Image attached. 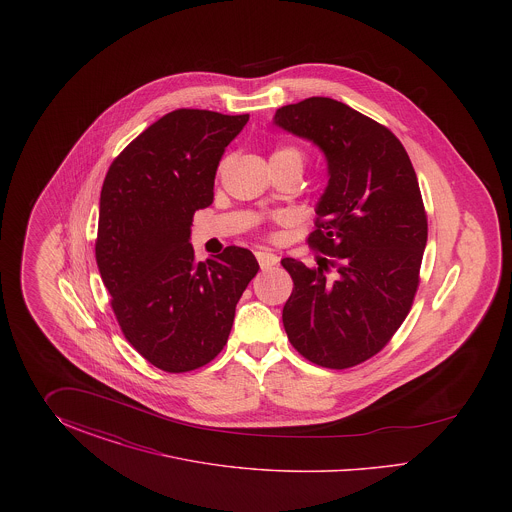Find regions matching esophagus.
Returning <instances> with one entry per match:
<instances>
[{
    "mask_svg": "<svg viewBox=\"0 0 512 512\" xmlns=\"http://www.w3.org/2000/svg\"><path fill=\"white\" fill-rule=\"evenodd\" d=\"M255 257H257V261H259V267L263 268V270H268V268L274 267V265L280 261L274 253H270L267 249L257 251V253H255Z\"/></svg>",
    "mask_w": 512,
    "mask_h": 512,
    "instance_id": "esophagus-1",
    "label": "esophagus"
}]
</instances>
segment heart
Returning <instances> with one entry per match:
<instances>
[{"label": "heart", "mask_w": 512, "mask_h": 512, "mask_svg": "<svg viewBox=\"0 0 512 512\" xmlns=\"http://www.w3.org/2000/svg\"><path fill=\"white\" fill-rule=\"evenodd\" d=\"M270 163H278V165H290L295 169H303V163H305V155L299 147L293 146H282L272 151L270 155Z\"/></svg>", "instance_id": "obj_1"}]
</instances>
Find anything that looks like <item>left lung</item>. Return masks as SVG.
<instances>
[{"label": "left lung", "mask_w": 512, "mask_h": 512, "mask_svg": "<svg viewBox=\"0 0 512 512\" xmlns=\"http://www.w3.org/2000/svg\"><path fill=\"white\" fill-rule=\"evenodd\" d=\"M274 124L313 142L328 163L309 236L326 257L318 268L282 259L293 280L282 311L288 340L315 365L365 363L403 324L418 288L428 220L413 163L386 126L336 99L284 105Z\"/></svg>", "instance_id": "obj_1"}]
</instances>
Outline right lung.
I'll list each match as a JSON object with an SVG mask.
<instances>
[{
    "instance_id": "obj_1",
    "label": "right lung",
    "mask_w": 512,
    "mask_h": 512,
    "mask_svg": "<svg viewBox=\"0 0 512 512\" xmlns=\"http://www.w3.org/2000/svg\"><path fill=\"white\" fill-rule=\"evenodd\" d=\"M247 121L176 109L124 147L103 180L99 274L124 338L165 372H190L219 355L259 270L244 247L197 263L190 244L194 213L213 203L220 157Z\"/></svg>"
}]
</instances>
